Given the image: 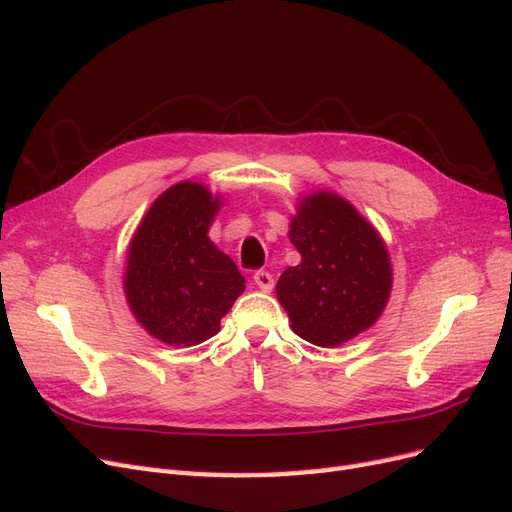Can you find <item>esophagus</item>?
I'll list each match as a JSON object with an SVG mask.
<instances>
[{
    "mask_svg": "<svg viewBox=\"0 0 512 512\" xmlns=\"http://www.w3.org/2000/svg\"><path fill=\"white\" fill-rule=\"evenodd\" d=\"M254 284L262 290V292H271L273 290V275L269 271H256L254 273Z\"/></svg>",
    "mask_w": 512,
    "mask_h": 512,
    "instance_id": "obj_1",
    "label": "esophagus"
}]
</instances>
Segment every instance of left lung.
Masks as SVG:
<instances>
[{"label": "left lung", "mask_w": 512, "mask_h": 512, "mask_svg": "<svg viewBox=\"0 0 512 512\" xmlns=\"http://www.w3.org/2000/svg\"><path fill=\"white\" fill-rule=\"evenodd\" d=\"M301 262L277 280L275 294L305 342L342 346L374 327L393 288L391 256L380 232L344 196H301L290 218Z\"/></svg>", "instance_id": "8db88e82"}]
</instances>
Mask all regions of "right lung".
Returning a JSON list of instances; mask_svg holds the SVG:
<instances>
[{
	"instance_id": "1",
	"label": "right lung",
	"mask_w": 512,
	"mask_h": 512,
	"mask_svg": "<svg viewBox=\"0 0 512 512\" xmlns=\"http://www.w3.org/2000/svg\"><path fill=\"white\" fill-rule=\"evenodd\" d=\"M222 205L203 183H175L153 200L130 239L123 292L136 322L162 344L207 342L245 290L235 262L209 239Z\"/></svg>"
}]
</instances>
